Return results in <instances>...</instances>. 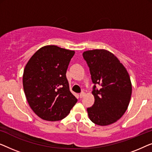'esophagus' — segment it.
<instances>
[{
	"mask_svg": "<svg viewBox=\"0 0 152 152\" xmlns=\"http://www.w3.org/2000/svg\"><path fill=\"white\" fill-rule=\"evenodd\" d=\"M85 95V92H81V93L80 94V95H79V96H80V98H82L83 96H84Z\"/></svg>",
	"mask_w": 152,
	"mask_h": 152,
	"instance_id": "34e87169",
	"label": "esophagus"
}]
</instances>
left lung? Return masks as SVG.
<instances>
[{"mask_svg": "<svg viewBox=\"0 0 152 152\" xmlns=\"http://www.w3.org/2000/svg\"><path fill=\"white\" fill-rule=\"evenodd\" d=\"M83 56L94 84V104L87 109L89 118L98 125H111L123 116L129 105L132 89L129 74L107 50H88ZM96 84L100 85V89Z\"/></svg>", "mask_w": 152, "mask_h": 152, "instance_id": "8db88e82", "label": "left lung"}]
</instances>
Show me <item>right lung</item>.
<instances>
[{
	"label": "right lung",
	"instance_id": "right-lung-1",
	"mask_svg": "<svg viewBox=\"0 0 152 152\" xmlns=\"http://www.w3.org/2000/svg\"><path fill=\"white\" fill-rule=\"evenodd\" d=\"M74 51L56 45L39 49L27 62L23 76L27 100L40 118L58 121L69 114L77 98L69 91L66 72Z\"/></svg>",
	"mask_w": 152,
	"mask_h": 152
}]
</instances>
